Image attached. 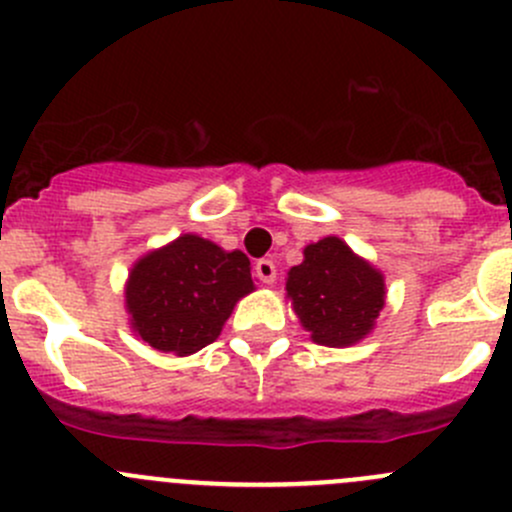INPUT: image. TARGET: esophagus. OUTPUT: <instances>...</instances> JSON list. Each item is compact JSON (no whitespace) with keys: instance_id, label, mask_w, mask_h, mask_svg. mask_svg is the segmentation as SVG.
<instances>
[{"instance_id":"34e87169","label":"esophagus","mask_w":512,"mask_h":512,"mask_svg":"<svg viewBox=\"0 0 512 512\" xmlns=\"http://www.w3.org/2000/svg\"><path fill=\"white\" fill-rule=\"evenodd\" d=\"M255 272H257V277H260V280L265 282V285H272V282L277 280V267H275V262H272V260H260V262H257Z\"/></svg>"}]
</instances>
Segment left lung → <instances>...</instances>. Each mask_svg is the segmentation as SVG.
Returning a JSON list of instances; mask_svg holds the SVG:
<instances>
[{
    "mask_svg": "<svg viewBox=\"0 0 512 512\" xmlns=\"http://www.w3.org/2000/svg\"><path fill=\"white\" fill-rule=\"evenodd\" d=\"M287 297L314 342L349 347L374 327L384 307V277L339 237H324L289 270Z\"/></svg>",
    "mask_w": 512,
    "mask_h": 512,
    "instance_id": "obj_1",
    "label": "left lung"
}]
</instances>
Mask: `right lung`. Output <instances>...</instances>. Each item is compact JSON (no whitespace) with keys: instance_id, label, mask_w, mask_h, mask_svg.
<instances>
[{"instance_id":"1","label":"right lung","mask_w":512,"mask_h":512,"mask_svg":"<svg viewBox=\"0 0 512 512\" xmlns=\"http://www.w3.org/2000/svg\"><path fill=\"white\" fill-rule=\"evenodd\" d=\"M245 252L183 235L133 267L126 287L131 324L143 342L188 356L215 342L240 297L252 292Z\"/></svg>"}]
</instances>
